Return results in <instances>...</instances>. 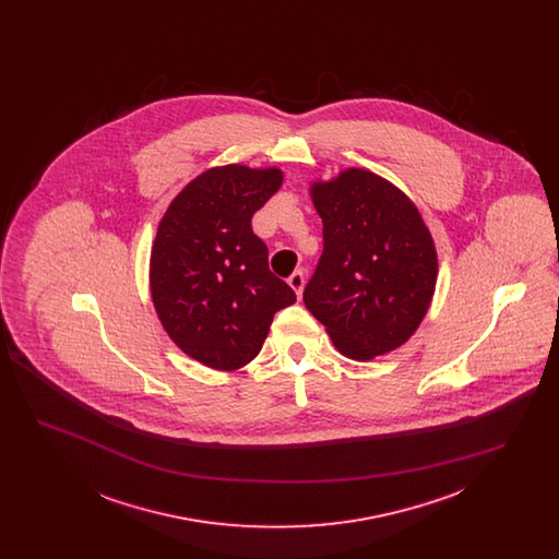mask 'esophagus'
<instances>
[{
  "label": "esophagus",
  "instance_id": "esophagus-1",
  "mask_svg": "<svg viewBox=\"0 0 559 559\" xmlns=\"http://www.w3.org/2000/svg\"><path fill=\"white\" fill-rule=\"evenodd\" d=\"M289 285H292L293 292L297 293V297H301L304 292V285H306V276L301 270H295L292 276H289Z\"/></svg>",
  "mask_w": 559,
  "mask_h": 559
}]
</instances>
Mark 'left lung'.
Segmentation results:
<instances>
[{
    "mask_svg": "<svg viewBox=\"0 0 559 559\" xmlns=\"http://www.w3.org/2000/svg\"><path fill=\"white\" fill-rule=\"evenodd\" d=\"M322 255L304 304L335 347L371 360L408 342L436 292L438 253L415 203L385 178L349 167L310 187Z\"/></svg>",
    "mask_w": 559,
    "mask_h": 559,
    "instance_id": "8db88e82",
    "label": "left lung"
}]
</instances>
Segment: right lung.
<instances>
[{
    "instance_id": "right-lung-1",
    "label": "right lung",
    "mask_w": 559,
    "mask_h": 559,
    "mask_svg": "<svg viewBox=\"0 0 559 559\" xmlns=\"http://www.w3.org/2000/svg\"><path fill=\"white\" fill-rule=\"evenodd\" d=\"M283 185L276 167L222 165L182 188L160 217L151 251V297L163 329L217 371L251 362L295 293L267 267L251 217Z\"/></svg>"
}]
</instances>
